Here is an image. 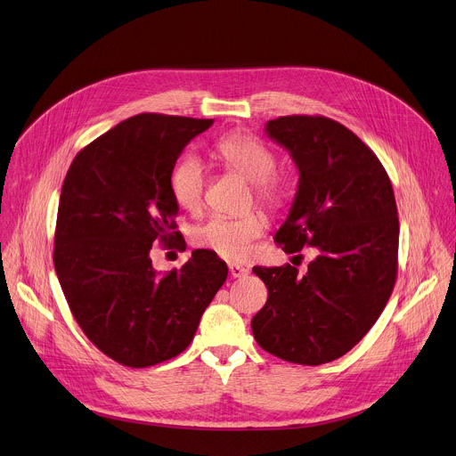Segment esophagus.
<instances>
[{
  "label": "esophagus",
  "mask_w": 456,
  "mask_h": 456,
  "mask_svg": "<svg viewBox=\"0 0 456 456\" xmlns=\"http://www.w3.org/2000/svg\"><path fill=\"white\" fill-rule=\"evenodd\" d=\"M247 271L245 267H241V265H236V264H229V274L232 276V278H241V276H245Z\"/></svg>",
  "instance_id": "obj_1"
}]
</instances>
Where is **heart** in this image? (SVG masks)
I'll list each match as a JSON object with an SVG mask.
<instances>
[{
    "instance_id": "heart-1",
    "label": "heart",
    "mask_w": 456,
    "mask_h": 456,
    "mask_svg": "<svg viewBox=\"0 0 456 456\" xmlns=\"http://www.w3.org/2000/svg\"><path fill=\"white\" fill-rule=\"evenodd\" d=\"M216 154L227 169L253 183L255 200L269 211H280L287 203L289 187L281 175L274 173V152L249 134L234 133L216 143ZM171 192L183 211L196 213L203 203L205 169L198 158H182L171 173ZM267 220L262 213L251 211L241 216H211L192 229L191 240L196 247L215 253L220 258L238 262L251 251V243L264 236Z\"/></svg>"
}]
</instances>
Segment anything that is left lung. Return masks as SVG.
Instances as JSON below:
<instances>
[{
    "instance_id": "1",
    "label": "left lung",
    "mask_w": 456,
    "mask_h": 456,
    "mask_svg": "<svg viewBox=\"0 0 456 456\" xmlns=\"http://www.w3.org/2000/svg\"><path fill=\"white\" fill-rule=\"evenodd\" d=\"M267 133L289 149L300 171L291 215L274 241L287 255L313 247L316 258L305 274L291 264L253 267L267 287L253 335L285 362L320 365L351 351L393 293L396 200L377 154L342 123L293 114L271 119Z\"/></svg>"
}]
</instances>
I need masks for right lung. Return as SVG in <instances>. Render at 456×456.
Returning <instances> with one entry per match:
<instances>
[{"instance_id":"1","label":"right lung","mask_w":456,"mask_h":456,"mask_svg":"<svg viewBox=\"0 0 456 456\" xmlns=\"http://www.w3.org/2000/svg\"><path fill=\"white\" fill-rule=\"evenodd\" d=\"M211 126L213 119L136 114L81 149L63 180L56 274L86 337L126 367L183 353L227 278L225 262L207 249L165 273L151 260L152 243L182 247L169 180L185 145Z\"/></svg>"}]
</instances>
